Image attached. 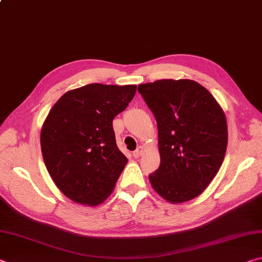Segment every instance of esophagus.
Returning a JSON list of instances; mask_svg holds the SVG:
<instances>
[{
  "mask_svg": "<svg viewBox=\"0 0 262 262\" xmlns=\"http://www.w3.org/2000/svg\"><path fill=\"white\" fill-rule=\"evenodd\" d=\"M142 152H143V148L142 147H139L137 148L134 152H133V156H134L135 158H139L141 155H142Z\"/></svg>",
  "mask_w": 262,
  "mask_h": 262,
  "instance_id": "34e87169",
  "label": "esophagus"
}]
</instances>
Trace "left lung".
Returning a JSON list of instances; mask_svg holds the SVG:
<instances>
[{"instance_id":"obj_1","label":"left lung","mask_w":262,"mask_h":262,"mask_svg":"<svg viewBox=\"0 0 262 262\" xmlns=\"http://www.w3.org/2000/svg\"><path fill=\"white\" fill-rule=\"evenodd\" d=\"M137 91L158 127L161 165L149 176L152 188L170 203L199 196L215 178L227 151L223 110L192 79H159L140 84Z\"/></svg>"}]
</instances>
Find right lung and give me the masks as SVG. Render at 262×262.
Segmentation results:
<instances>
[{
    "mask_svg": "<svg viewBox=\"0 0 262 262\" xmlns=\"http://www.w3.org/2000/svg\"><path fill=\"white\" fill-rule=\"evenodd\" d=\"M135 92L136 85L88 84L66 92L51 108L40 133L42 158L72 201L94 207L113 192L128 161L112 122Z\"/></svg>",
    "mask_w": 262,
    "mask_h": 262,
    "instance_id": "obj_1",
    "label": "right lung"
}]
</instances>
